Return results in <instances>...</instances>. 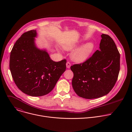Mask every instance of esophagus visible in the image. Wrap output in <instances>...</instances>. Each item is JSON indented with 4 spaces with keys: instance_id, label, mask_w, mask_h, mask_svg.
Listing matches in <instances>:
<instances>
[{
    "instance_id": "esophagus-1",
    "label": "esophagus",
    "mask_w": 132,
    "mask_h": 132,
    "mask_svg": "<svg viewBox=\"0 0 132 132\" xmlns=\"http://www.w3.org/2000/svg\"><path fill=\"white\" fill-rule=\"evenodd\" d=\"M70 66H71L70 63L69 62H67V63H66V67H67V68H70Z\"/></svg>"
}]
</instances>
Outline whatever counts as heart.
Returning a JSON list of instances; mask_svg holds the SVG:
<instances>
[{
  "label": "heart",
  "instance_id": "heart-1",
  "mask_svg": "<svg viewBox=\"0 0 132 132\" xmlns=\"http://www.w3.org/2000/svg\"><path fill=\"white\" fill-rule=\"evenodd\" d=\"M80 44V41L72 42L64 44L63 47L65 50L70 51L78 47ZM95 47V45L93 42H88L74 50L71 53V59L76 63H83L89 58Z\"/></svg>",
  "mask_w": 132,
  "mask_h": 132
}]
</instances>
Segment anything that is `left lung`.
Listing matches in <instances>:
<instances>
[{
    "mask_svg": "<svg viewBox=\"0 0 132 132\" xmlns=\"http://www.w3.org/2000/svg\"><path fill=\"white\" fill-rule=\"evenodd\" d=\"M99 50L80 64L70 69L73 73L72 88L77 95L91 99L102 97L112 90L118 79L120 55L111 37L102 34Z\"/></svg>",
    "mask_w": 132,
    "mask_h": 132,
    "instance_id": "left-lung-1",
    "label": "left lung"
}]
</instances>
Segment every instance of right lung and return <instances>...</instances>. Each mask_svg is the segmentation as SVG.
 I'll use <instances>...</instances> for the list:
<instances>
[{
  "instance_id": "add662e5",
  "label": "right lung",
  "mask_w": 132,
  "mask_h": 132,
  "mask_svg": "<svg viewBox=\"0 0 132 132\" xmlns=\"http://www.w3.org/2000/svg\"><path fill=\"white\" fill-rule=\"evenodd\" d=\"M35 30L24 33L13 45L9 67L12 78L22 92L32 97L47 95L66 70V61H52L46 49L35 44Z\"/></svg>"
}]
</instances>
